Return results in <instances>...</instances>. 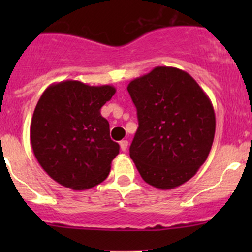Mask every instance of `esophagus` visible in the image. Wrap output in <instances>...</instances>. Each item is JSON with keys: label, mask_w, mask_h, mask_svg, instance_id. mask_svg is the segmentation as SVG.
Masks as SVG:
<instances>
[{"label": "esophagus", "mask_w": 252, "mask_h": 252, "mask_svg": "<svg viewBox=\"0 0 252 252\" xmlns=\"http://www.w3.org/2000/svg\"><path fill=\"white\" fill-rule=\"evenodd\" d=\"M119 145H121V150H122V151H126V149H128L129 142H128V140H122V141H119Z\"/></svg>", "instance_id": "obj_1"}]
</instances>
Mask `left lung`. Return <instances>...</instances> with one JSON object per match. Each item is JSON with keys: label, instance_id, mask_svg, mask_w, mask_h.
Here are the masks:
<instances>
[{"label": "left lung", "instance_id": "8db88e82", "mask_svg": "<svg viewBox=\"0 0 252 252\" xmlns=\"http://www.w3.org/2000/svg\"><path fill=\"white\" fill-rule=\"evenodd\" d=\"M126 89L139 121L129 152L141 178L162 190L187 183L204 164L215 138L208 96L191 75L174 67L154 68Z\"/></svg>", "mask_w": 252, "mask_h": 252}]
</instances>
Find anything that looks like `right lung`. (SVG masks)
Wrapping results in <instances>:
<instances>
[{"label": "right lung", "instance_id": "1", "mask_svg": "<svg viewBox=\"0 0 252 252\" xmlns=\"http://www.w3.org/2000/svg\"><path fill=\"white\" fill-rule=\"evenodd\" d=\"M114 94L112 85L78 80L51 84L42 93L32 114L30 141L40 166L58 184L86 190L108 177L119 145L111 140L101 107Z\"/></svg>", "mask_w": 252, "mask_h": 252}]
</instances>
